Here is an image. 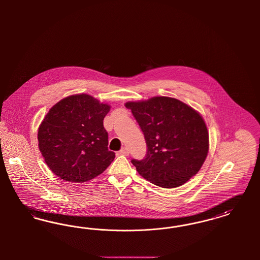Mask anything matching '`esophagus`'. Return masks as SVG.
<instances>
[{"instance_id":"esophagus-1","label":"esophagus","mask_w":260,"mask_h":260,"mask_svg":"<svg viewBox=\"0 0 260 260\" xmlns=\"http://www.w3.org/2000/svg\"><path fill=\"white\" fill-rule=\"evenodd\" d=\"M120 153L122 155H124V156H127L129 154V150H128V148H126V147H123V148L120 150Z\"/></svg>"}]
</instances>
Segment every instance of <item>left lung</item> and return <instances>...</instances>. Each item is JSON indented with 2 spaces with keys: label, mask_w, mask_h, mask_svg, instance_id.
<instances>
[{
  "label": "left lung",
  "mask_w": 260,
  "mask_h": 260,
  "mask_svg": "<svg viewBox=\"0 0 260 260\" xmlns=\"http://www.w3.org/2000/svg\"><path fill=\"white\" fill-rule=\"evenodd\" d=\"M147 145L143 160L133 159L151 183L175 188L198 173L209 152V133L198 112L178 99L155 96L126 102Z\"/></svg>",
  "instance_id": "obj_1"
}]
</instances>
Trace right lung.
<instances>
[{
    "mask_svg": "<svg viewBox=\"0 0 260 260\" xmlns=\"http://www.w3.org/2000/svg\"><path fill=\"white\" fill-rule=\"evenodd\" d=\"M110 111L88 94L57 102L38 131L39 149L50 171L69 182H86L103 173L115 153L108 150L103 120Z\"/></svg>",
    "mask_w": 260,
    "mask_h": 260,
    "instance_id": "1",
    "label": "right lung"
}]
</instances>
